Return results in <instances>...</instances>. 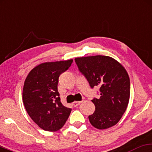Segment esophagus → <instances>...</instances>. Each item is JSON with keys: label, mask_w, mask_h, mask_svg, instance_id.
I'll return each mask as SVG.
<instances>
[{"label": "esophagus", "mask_w": 152, "mask_h": 152, "mask_svg": "<svg viewBox=\"0 0 152 152\" xmlns=\"http://www.w3.org/2000/svg\"><path fill=\"white\" fill-rule=\"evenodd\" d=\"M82 102V101H75L74 102H72V106H73V107H77V106L80 105Z\"/></svg>", "instance_id": "esophagus-1"}]
</instances>
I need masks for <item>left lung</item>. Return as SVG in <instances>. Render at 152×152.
<instances>
[{
	"label": "left lung",
	"mask_w": 152,
	"mask_h": 152,
	"mask_svg": "<svg viewBox=\"0 0 152 152\" xmlns=\"http://www.w3.org/2000/svg\"><path fill=\"white\" fill-rule=\"evenodd\" d=\"M75 61L91 88L100 86V98L91 100L96 110L88 116L91 124L98 129L115 126L129 101L131 86L126 70L115 59L106 56L80 57Z\"/></svg>",
	"instance_id": "obj_1"
}]
</instances>
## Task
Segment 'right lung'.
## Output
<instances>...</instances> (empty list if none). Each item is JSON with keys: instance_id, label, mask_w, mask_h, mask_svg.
I'll list each match as a JSON object with an SVG mask.
<instances>
[{"instance_id": "1", "label": "right lung", "mask_w": 152, "mask_h": 152, "mask_svg": "<svg viewBox=\"0 0 152 152\" xmlns=\"http://www.w3.org/2000/svg\"><path fill=\"white\" fill-rule=\"evenodd\" d=\"M73 61L43 63L26 79L23 102L28 115L45 131H56L66 124L71 109L63 105L58 91V77Z\"/></svg>"}]
</instances>
